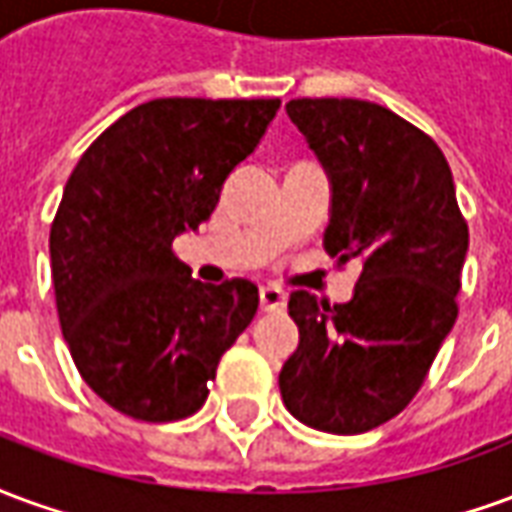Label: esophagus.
Returning a JSON list of instances; mask_svg holds the SVG:
<instances>
[{"label": "esophagus", "instance_id": "1", "mask_svg": "<svg viewBox=\"0 0 512 512\" xmlns=\"http://www.w3.org/2000/svg\"><path fill=\"white\" fill-rule=\"evenodd\" d=\"M260 310L263 312L285 310V293L277 288H260Z\"/></svg>", "mask_w": 512, "mask_h": 512}]
</instances>
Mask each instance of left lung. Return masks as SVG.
<instances>
[{
  "label": "left lung",
  "instance_id": "1",
  "mask_svg": "<svg viewBox=\"0 0 512 512\" xmlns=\"http://www.w3.org/2000/svg\"><path fill=\"white\" fill-rule=\"evenodd\" d=\"M285 112L329 175L326 252L359 279L334 307L290 296L299 348L279 392L304 425L354 436L400 414L428 376L458 318L469 230L447 158L403 117L354 98H299Z\"/></svg>",
  "mask_w": 512,
  "mask_h": 512
}]
</instances>
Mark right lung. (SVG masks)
<instances>
[{"label": "right lung", "instance_id": "add662e5", "mask_svg": "<svg viewBox=\"0 0 512 512\" xmlns=\"http://www.w3.org/2000/svg\"><path fill=\"white\" fill-rule=\"evenodd\" d=\"M277 109V98L147 101L106 128L65 183L49 238L57 315L84 384L120 414H194L255 318L249 279L205 285L172 241L211 219Z\"/></svg>", "mask_w": 512, "mask_h": 512}]
</instances>
